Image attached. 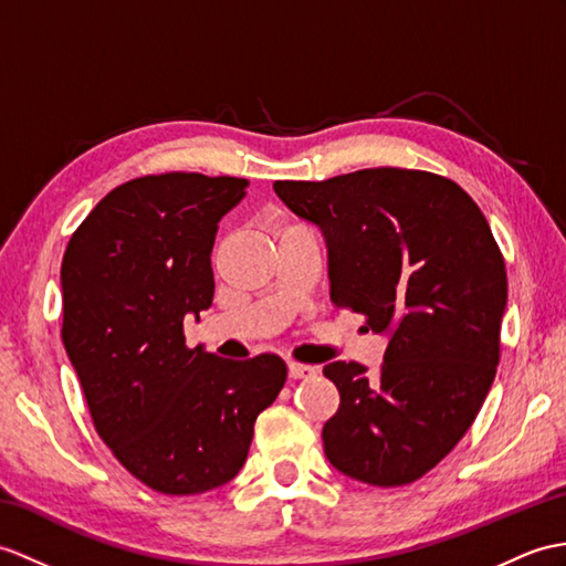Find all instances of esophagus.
I'll return each instance as SVG.
<instances>
[{
  "label": "esophagus",
  "instance_id": "esophagus-1",
  "mask_svg": "<svg viewBox=\"0 0 566 566\" xmlns=\"http://www.w3.org/2000/svg\"><path fill=\"white\" fill-rule=\"evenodd\" d=\"M286 371H289V378H308V376H313L315 374V366H308V364H296V361H289V366H286Z\"/></svg>",
  "mask_w": 566,
  "mask_h": 566
}]
</instances>
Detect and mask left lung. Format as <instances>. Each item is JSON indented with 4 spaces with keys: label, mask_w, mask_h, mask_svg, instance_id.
Instances as JSON below:
<instances>
[{
    "label": "left lung",
    "mask_w": 566,
    "mask_h": 566,
    "mask_svg": "<svg viewBox=\"0 0 566 566\" xmlns=\"http://www.w3.org/2000/svg\"><path fill=\"white\" fill-rule=\"evenodd\" d=\"M274 192L321 229L333 304L388 339L374 376L354 361L323 369L339 390L327 461L376 488L410 484L463 439L496 374L506 270L490 223L427 170L277 180Z\"/></svg>",
    "instance_id": "1"
}]
</instances>
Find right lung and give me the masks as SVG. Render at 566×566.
I'll return each instance as SVG.
<instances>
[{
  "mask_svg": "<svg viewBox=\"0 0 566 566\" xmlns=\"http://www.w3.org/2000/svg\"><path fill=\"white\" fill-rule=\"evenodd\" d=\"M243 178L144 176L94 207L64 251L62 343L96 431L137 480L202 494L245 463L258 415L286 364L221 359L186 347L182 321L212 306V248Z\"/></svg>",
  "mask_w": 566,
  "mask_h": 566,
  "instance_id": "1",
  "label": "right lung"
}]
</instances>
